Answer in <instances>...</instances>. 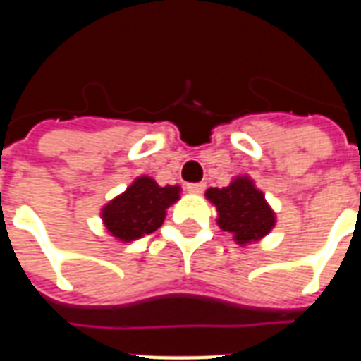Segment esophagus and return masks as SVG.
<instances>
[{
    "label": "esophagus",
    "instance_id": "1",
    "mask_svg": "<svg viewBox=\"0 0 361 361\" xmlns=\"http://www.w3.org/2000/svg\"><path fill=\"white\" fill-rule=\"evenodd\" d=\"M204 188H207L204 183H188V188L185 189H188L189 193H203Z\"/></svg>",
    "mask_w": 361,
    "mask_h": 361
}]
</instances>
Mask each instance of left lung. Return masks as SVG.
<instances>
[{
    "label": "left lung",
    "mask_w": 361,
    "mask_h": 361,
    "mask_svg": "<svg viewBox=\"0 0 361 361\" xmlns=\"http://www.w3.org/2000/svg\"><path fill=\"white\" fill-rule=\"evenodd\" d=\"M204 195L216 207L219 226L234 234L240 245L259 242L274 228L276 216L271 204L247 176L234 178L228 188L207 189Z\"/></svg>",
    "instance_id": "obj_1"
}]
</instances>
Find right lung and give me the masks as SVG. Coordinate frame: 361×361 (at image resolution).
Masks as SVG:
<instances>
[{
	"instance_id": "right-lung-1",
	"label": "right lung",
	"mask_w": 361,
	"mask_h": 361,
	"mask_svg": "<svg viewBox=\"0 0 361 361\" xmlns=\"http://www.w3.org/2000/svg\"><path fill=\"white\" fill-rule=\"evenodd\" d=\"M180 185L160 188L149 176H141L102 209L106 230L119 242H133L162 226L166 209L180 199Z\"/></svg>"
}]
</instances>
